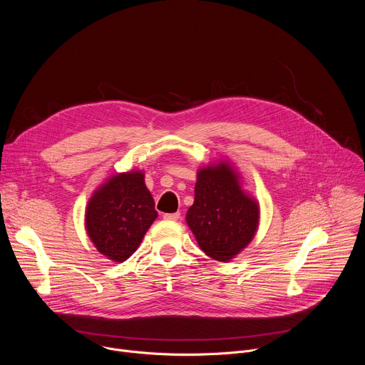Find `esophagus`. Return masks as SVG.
I'll return each instance as SVG.
<instances>
[{
  "label": "esophagus",
  "instance_id": "1",
  "mask_svg": "<svg viewBox=\"0 0 365 365\" xmlns=\"http://www.w3.org/2000/svg\"><path fill=\"white\" fill-rule=\"evenodd\" d=\"M163 218L168 220V221H178V220L180 218V214H179V212H175V214H165Z\"/></svg>",
  "mask_w": 365,
  "mask_h": 365
}]
</instances>
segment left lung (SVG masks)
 Masks as SVG:
<instances>
[{
	"mask_svg": "<svg viewBox=\"0 0 365 365\" xmlns=\"http://www.w3.org/2000/svg\"><path fill=\"white\" fill-rule=\"evenodd\" d=\"M258 222L259 203L242 187V178L230 160L197 169L186 224L206 255L221 263L235 258L252 241Z\"/></svg>",
	"mask_w": 365,
	"mask_h": 365,
	"instance_id": "1",
	"label": "left lung"
}]
</instances>
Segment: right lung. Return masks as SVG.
<instances>
[{"mask_svg":"<svg viewBox=\"0 0 365 365\" xmlns=\"http://www.w3.org/2000/svg\"><path fill=\"white\" fill-rule=\"evenodd\" d=\"M155 218L144 172L133 169L111 175L93 190L85 210V230L99 254L123 263L138 248Z\"/></svg>","mask_w":365,"mask_h":365,"instance_id":"1","label":"right lung"}]
</instances>
